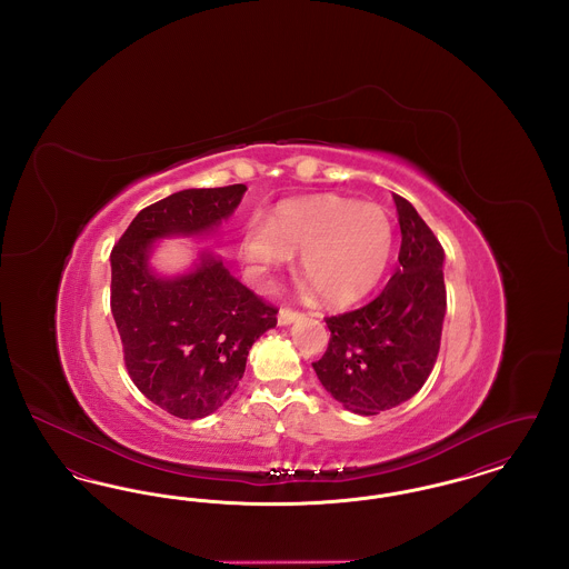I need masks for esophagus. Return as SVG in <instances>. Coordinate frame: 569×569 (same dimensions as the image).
Wrapping results in <instances>:
<instances>
[{
    "mask_svg": "<svg viewBox=\"0 0 569 569\" xmlns=\"http://www.w3.org/2000/svg\"><path fill=\"white\" fill-rule=\"evenodd\" d=\"M298 318H300V311H297V309H290V307H281V309H279V313H277V322L281 326L292 325V322L298 320Z\"/></svg>",
    "mask_w": 569,
    "mask_h": 569,
    "instance_id": "34e87169",
    "label": "esophagus"
}]
</instances>
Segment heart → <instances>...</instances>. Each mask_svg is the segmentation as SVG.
I'll return each mask as SVG.
<instances>
[{
  "mask_svg": "<svg viewBox=\"0 0 569 569\" xmlns=\"http://www.w3.org/2000/svg\"><path fill=\"white\" fill-rule=\"evenodd\" d=\"M244 262L260 279L300 251V272L322 300L346 305L376 288L395 249L392 216L373 202L339 196L288 200L272 219L244 226Z\"/></svg>",
  "mask_w": 569,
  "mask_h": 569,
  "instance_id": "heart-1",
  "label": "heart"
}]
</instances>
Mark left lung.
<instances>
[{
    "label": "left lung",
    "mask_w": 569,
    "mask_h": 569,
    "mask_svg": "<svg viewBox=\"0 0 569 569\" xmlns=\"http://www.w3.org/2000/svg\"><path fill=\"white\" fill-rule=\"evenodd\" d=\"M399 269L369 305L326 318L330 341L313 362L326 390L353 413L376 416L413 397L433 371L446 313L443 247L418 211L392 193Z\"/></svg>",
    "instance_id": "1"
}]
</instances>
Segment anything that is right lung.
Here are the masks:
<instances>
[{"instance_id":"add662e5","label":"right lung","mask_w":569,"mask_h":569,"mask_svg":"<svg viewBox=\"0 0 569 569\" xmlns=\"http://www.w3.org/2000/svg\"><path fill=\"white\" fill-rule=\"evenodd\" d=\"M243 183L183 190L149 204L110 251V311L136 388L168 413L196 420L237 390L253 341L277 325V307L204 253L198 269L158 279L147 267L151 243L198 234L239 207Z\"/></svg>"}]
</instances>
